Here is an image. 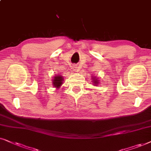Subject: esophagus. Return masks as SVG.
Returning <instances> with one entry per match:
<instances>
[{
	"instance_id": "esophagus-1",
	"label": "esophagus",
	"mask_w": 151,
	"mask_h": 151,
	"mask_svg": "<svg viewBox=\"0 0 151 151\" xmlns=\"http://www.w3.org/2000/svg\"><path fill=\"white\" fill-rule=\"evenodd\" d=\"M72 69H73L74 71H75V72H78L79 70V67H78V66H77V65H73V66H72Z\"/></svg>"
}]
</instances>
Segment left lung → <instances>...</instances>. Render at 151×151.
<instances>
[{"label":"left lung","instance_id":"8db88e82","mask_svg":"<svg viewBox=\"0 0 151 151\" xmlns=\"http://www.w3.org/2000/svg\"><path fill=\"white\" fill-rule=\"evenodd\" d=\"M91 77L92 78V79H91L92 80V85L94 86H97L98 84L99 83V78L95 77V76H94V77H93V75H92Z\"/></svg>","mask_w":151,"mask_h":151}]
</instances>
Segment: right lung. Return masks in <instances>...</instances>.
I'll use <instances>...</instances> for the list:
<instances>
[{
  "mask_svg": "<svg viewBox=\"0 0 151 151\" xmlns=\"http://www.w3.org/2000/svg\"><path fill=\"white\" fill-rule=\"evenodd\" d=\"M64 78L63 76L61 74H56L53 77V80H52V85L54 87L57 88V89H59L62 84L63 83Z\"/></svg>",
  "mask_w": 151,
  "mask_h": 151,
  "instance_id": "1",
  "label": "right lung"
}]
</instances>
